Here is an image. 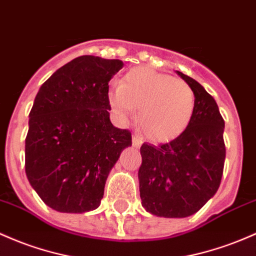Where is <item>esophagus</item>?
Listing matches in <instances>:
<instances>
[{
	"mask_svg": "<svg viewBox=\"0 0 256 256\" xmlns=\"http://www.w3.org/2000/svg\"><path fill=\"white\" fill-rule=\"evenodd\" d=\"M142 144V138L138 134H134L132 136V146L134 148H140Z\"/></svg>",
	"mask_w": 256,
	"mask_h": 256,
	"instance_id": "esophagus-1",
	"label": "esophagus"
}]
</instances>
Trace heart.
Here are the masks:
<instances>
[{
  "instance_id": "b5f03b06",
  "label": "heart",
  "mask_w": 256,
  "mask_h": 256,
  "mask_svg": "<svg viewBox=\"0 0 256 256\" xmlns=\"http://www.w3.org/2000/svg\"><path fill=\"white\" fill-rule=\"evenodd\" d=\"M109 102L122 118L138 108L137 124L153 142H169L184 134L196 108L194 92L187 82L147 66L128 70L110 90Z\"/></svg>"
}]
</instances>
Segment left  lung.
Returning <instances> with one entry per match:
<instances>
[{"label":"left lung","mask_w":256,"mask_h":256,"mask_svg":"<svg viewBox=\"0 0 256 256\" xmlns=\"http://www.w3.org/2000/svg\"><path fill=\"white\" fill-rule=\"evenodd\" d=\"M176 72L194 92L192 120L171 142L141 147L142 206L160 218H187L198 212L218 190L226 156L224 122L215 100L194 78Z\"/></svg>","instance_id":"8db88e82"}]
</instances>
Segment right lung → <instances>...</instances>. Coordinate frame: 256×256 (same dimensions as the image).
I'll return each mask as SVG.
<instances>
[{
    "instance_id": "obj_1",
    "label": "right lung",
    "mask_w": 256,
    "mask_h": 256,
    "mask_svg": "<svg viewBox=\"0 0 256 256\" xmlns=\"http://www.w3.org/2000/svg\"><path fill=\"white\" fill-rule=\"evenodd\" d=\"M119 60L75 58L38 90L25 138V172L46 206L60 212L97 209L109 172L132 144L109 119L110 78Z\"/></svg>"
}]
</instances>
